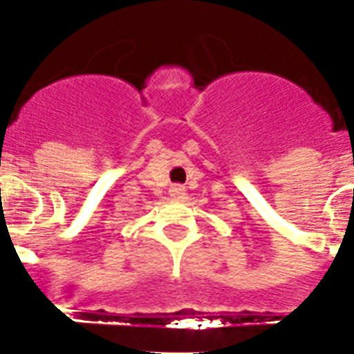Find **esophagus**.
Here are the masks:
<instances>
[{
  "label": "esophagus",
  "mask_w": 354,
  "mask_h": 354,
  "mask_svg": "<svg viewBox=\"0 0 354 354\" xmlns=\"http://www.w3.org/2000/svg\"><path fill=\"white\" fill-rule=\"evenodd\" d=\"M184 192H186V187H184L183 184H174V186H171V189H170L171 196H175V198H183Z\"/></svg>",
  "instance_id": "34e87169"
}]
</instances>
